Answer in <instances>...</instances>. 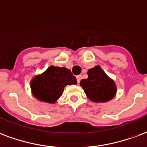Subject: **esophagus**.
Instances as JSON below:
<instances>
[{
	"label": "esophagus",
	"mask_w": 147,
	"mask_h": 147,
	"mask_svg": "<svg viewBox=\"0 0 147 147\" xmlns=\"http://www.w3.org/2000/svg\"><path fill=\"white\" fill-rule=\"evenodd\" d=\"M76 79H77V82H78V83H79V82H80V80L82 79V76H81V75H79V76H77Z\"/></svg>",
	"instance_id": "34e87169"
}]
</instances>
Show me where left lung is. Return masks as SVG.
Listing matches in <instances>:
<instances>
[{
  "instance_id": "8db88e82",
  "label": "left lung",
  "mask_w": 147,
  "mask_h": 147,
  "mask_svg": "<svg viewBox=\"0 0 147 147\" xmlns=\"http://www.w3.org/2000/svg\"><path fill=\"white\" fill-rule=\"evenodd\" d=\"M87 79H82L80 86L90 100L104 103L115 97L117 87L115 82L97 65L88 70Z\"/></svg>"
}]
</instances>
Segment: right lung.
<instances>
[{
	"label": "right lung",
	"instance_id": "obj_1",
	"mask_svg": "<svg viewBox=\"0 0 147 147\" xmlns=\"http://www.w3.org/2000/svg\"><path fill=\"white\" fill-rule=\"evenodd\" d=\"M72 84H77V80L69 69L51 65L31 80L30 87L37 100L54 104L62 95L64 88Z\"/></svg>",
	"mask_w": 147,
	"mask_h": 147
}]
</instances>
